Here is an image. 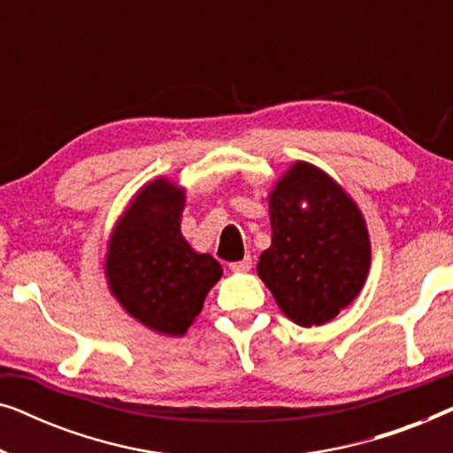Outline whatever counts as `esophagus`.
<instances>
[{"mask_svg": "<svg viewBox=\"0 0 453 453\" xmlns=\"http://www.w3.org/2000/svg\"><path fill=\"white\" fill-rule=\"evenodd\" d=\"M251 257L250 256H247V257H243V259H241V262H233L231 264V270L233 272H250L251 270Z\"/></svg>", "mask_w": 453, "mask_h": 453, "instance_id": "esophagus-1", "label": "esophagus"}]
</instances>
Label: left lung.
Instances as JSON below:
<instances>
[{
	"mask_svg": "<svg viewBox=\"0 0 453 453\" xmlns=\"http://www.w3.org/2000/svg\"><path fill=\"white\" fill-rule=\"evenodd\" d=\"M272 245L257 276L296 326H324L357 299L367 280V222L342 185L296 160L268 194Z\"/></svg>",
	"mask_w": 453,
	"mask_h": 453,
	"instance_id": "1",
	"label": "left lung"
}]
</instances>
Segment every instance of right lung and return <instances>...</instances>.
<instances>
[{
    "mask_svg": "<svg viewBox=\"0 0 453 453\" xmlns=\"http://www.w3.org/2000/svg\"><path fill=\"white\" fill-rule=\"evenodd\" d=\"M185 188L158 177L135 191L104 253L111 295L148 330L183 336L200 315L222 265L185 241L181 214Z\"/></svg>",
    "mask_w": 453,
    "mask_h": 453,
    "instance_id": "right-lung-1",
    "label": "right lung"
}]
</instances>
